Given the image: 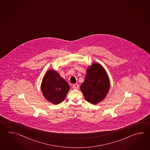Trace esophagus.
Returning a JSON list of instances; mask_svg holds the SVG:
<instances>
[{"label": "esophagus", "mask_w": 150, "mask_h": 150, "mask_svg": "<svg viewBox=\"0 0 150 150\" xmlns=\"http://www.w3.org/2000/svg\"><path fill=\"white\" fill-rule=\"evenodd\" d=\"M79 88V85L78 84H74L73 86V89H78Z\"/></svg>", "instance_id": "obj_1"}]
</instances>
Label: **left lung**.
Returning <instances> with one entry per match:
<instances>
[{
  "mask_svg": "<svg viewBox=\"0 0 150 150\" xmlns=\"http://www.w3.org/2000/svg\"><path fill=\"white\" fill-rule=\"evenodd\" d=\"M110 86L109 78L105 69L100 64L94 63L86 70L84 82L80 88L86 101L97 104L106 97Z\"/></svg>",
  "mask_w": 150,
  "mask_h": 150,
  "instance_id": "8db88e82",
  "label": "left lung"
}]
</instances>
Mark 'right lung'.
<instances>
[{
    "label": "right lung",
    "mask_w": 150,
    "mask_h": 150,
    "mask_svg": "<svg viewBox=\"0 0 150 150\" xmlns=\"http://www.w3.org/2000/svg\"><path fill=\"white\" fill-rule=\"evenodd\" d=\"M41 89L46 100L58 104L64 100L70 86L58 73L52 69L48 70L44 77Z\"/></svg>",
    "instance_id": "obj_1"
}]
</instances>
